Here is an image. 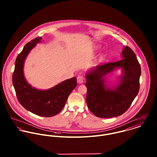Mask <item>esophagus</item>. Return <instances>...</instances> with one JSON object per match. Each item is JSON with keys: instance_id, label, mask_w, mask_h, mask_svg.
Masks as SVG:
<instances>
[{"instance_id": "esophagus-1", "label": "esophagus", "mask_w": 157, "mask_h": 157, "mask_svg": "<svg viewBox=\"0 0 157 157\" xmlns=\"http://www.w3.org/2000/svg\"><path fill=\"white\" fill-rule=\"evenodd\" d=\"M77 83H79V84L83 83V82H84V77H83L82 75H78V76L77 77Z\"/></svg>"}]
</instances>
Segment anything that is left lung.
I'll list each match as a JSON object with an SVG mask.
<instances>
[{"label": "left lung", "mask_w": 157, "mask_h": 157, "mask_svg": "<svg viewBox=\"0 0 157 157\" xmlns=\"http://www.w3.org/2000/svg\"><path fill=\"white\" fill-rule=\"evenodd\" d=\"M123 59L98 65L86 74V103L90 111L100 118L122 115L130 107L140 90L141 67L134 51L128 46L123 49ZM122 69L117 84H106L105 76L114 70Z\"/></svg>", "instance_id": "1"}]
</instances>
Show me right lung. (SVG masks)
<instances>
[{
	"mask_svg": "<svg viewBox=\"0 0 157 157\" xmlns=\"http://www.w3.org/2000/svg\"><path fill=\"white\" fill-rule=\"evenodd\" d=\"M41 39L42 37H38L27 43L17 56L13 84L17 100L24 108L36 115L49 117L57 115L64 108L69 94L77 86V79L72 77L46 90L36 89L28 83L23 73L24 63L29 52Z\"/></svg>",
	"mask_w": 157,
	"mask_h": 157,
	"instance_id": "1",
	"label": "right lung"
}]
</instances>
